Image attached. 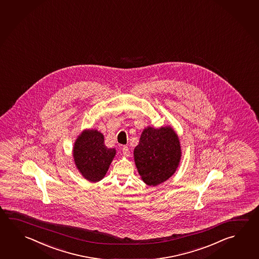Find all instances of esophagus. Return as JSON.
<instances>
[{"instance_id":"obj_1","label":"esophagus","mask_w":259,"mask_h":259,"mask_svg":"<svg viewBox=\"0 0 259 259\" xmlns=\"http://www.w3.org/2000/svg\"><path fill=\"white\" fill-rule=\"evenodd\" d=\"M122 152H123L124 156H126V157L130 156V151L128 149L127 146H123V147H122Z\"/></svg>"}]
</instances>
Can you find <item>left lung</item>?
<instances>
[{"label": "left lung", "instance_id": "8db88e82", "mask_svg": "<svg viewBox=\"0 0 259 259\" xmlns=\"http://www.w3.org/2000/svg\"><path fill=\"white\" fill-rule=\"evenodd\" d=\"M181 156L179 137L170 125L145 127L134 150L137 171L148 186H158L172 177Z\"/></svg>", "mask_w": 259, "mask_h": 259}]
</instances>
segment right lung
I'll use <instances>...</instances> for the list:
<instances>
[{
  "label": "right lung",
  "mask_w": 259,
  "mask_h": 259,
  "mask_svg": "<svg viewBox=\"0 0 259 259\" xmlns=\"http://www.w3.org/2000/svg\"><path fill=\"white\" fill-rule=\"evenodd\" d=\"M116 154L107 148L104 135L96 129H85L77 136L73 147V157L78 171L92 183L105 177Z\"/></svg>",
  "instance_id": "1"
}]
</instances>
